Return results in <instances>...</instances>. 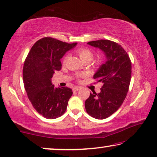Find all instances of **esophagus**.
Listing matches in <instances>:
<instances>
[{
    "label": "esophagus",
    "mask_w": 157,
    "mask_h": 157,
    "mask_svg": "<svg viewBox=\"0 0 157 157\" xmlns=\"http://www.w3.org/2000/svg\"><path fill=\"white\" fill-rule=\"evenodd\" d=\"M80 89H81V88H80V87H78V86L74 87V88H73V91H74V92H76V91L80 90Z\"/></svg>",
    "instance_id": "esophagus-1"
}]
</instances>
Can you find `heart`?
I'll return each mask as SVG.
<instances>
[{
  "label": "heart",
  "instance_id": "b5f03b06",
  "mask_svg": "<svg viewBox=\"0 0 157 157\" xmlns=\"http://www.w3.org/2000/svg\"><path fill=\"white\" fill-rule=\"evenodd\" d=\"M76 52L83 62H87L88 63L89 62H90L92 60L93 57V52L89 49H87V48H80V49H78L76 50ZM66 59L67 57H65L64 59V62L66 61Z\"/></svg>",
  "mask_w": 157,
  "mask_h": 157
}]
</instances>
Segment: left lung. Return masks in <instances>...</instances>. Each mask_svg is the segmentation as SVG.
<instances>
[{"instance_id":"1","label":"left lung","mask_w":157,"mask_h":157,"mask_svg":"<svg viewBox=\"0 0 157 157\" xmlns=\"http://www.w3.org/2000/svg\"><path fill=\"white\" fill-rule=\"evenodd\" d=\"M88 44L100 48L106 61L93 76L103 83L100 93H90L85 107L90 117L104 119L117 112L126 97L131 78V62L127 52L117 43L102 39Z\"/></svg>"}]
</instances>
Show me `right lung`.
<instances>
[{"label":"right lung","mask_w":157,"mask_h":157,"mask_svg":"<svg viewBox=\"0 0 157 157\" xmlns=\"http://www.w3.org/2000/svg\"><path fill=\"white\" fill-rule=\"evenodd\" d=\"M77 43L45 37L36 42L26 57L23 67L26 92L38 114L48 119L61 117L73 94L67 87L55 88L52 77L62 68L61 59Z\"/></svg>","instance_id":"right-lung-1"}]
</instances>
